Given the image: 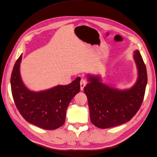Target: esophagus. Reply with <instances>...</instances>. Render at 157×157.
<instances>
[{
  "instance_id": "34e87169",
  "label": "esophagus",
  "mask_w": 157,
  "mask_h": 157,
  "mask_svg": "<svg viewBox=\"0 0 157 157\" xmlns=\"http://www.w3.org/2000/svg\"><path fill=\"white\" fill-rule=\"evenodd\" d=\"M86 84V81L84 79H81L80 80V90H83L84 88L85 87Z\"/></svg>"
}]
</instances>
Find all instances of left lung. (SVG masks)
<instances>
[{"instance_id": "8db88e82", "label": "left lung", "mask_w": 157, "mask_h": 157, "mask_svg": "<svg viewBox=\"0 0 157 157\" xmlns=\"http://www.w3.org/2000/svg\"><path fill=\"white\" fill-rule=\"evenodd\" d=\"M134 58L138 77L136 83L128 90H117L101 82L98 76L88 75L89 83L84 88L88 98L90 120L99 128H108L130 121L144 101L147 82L146 66L138 50Z\"/></svg>"}]
</instances>
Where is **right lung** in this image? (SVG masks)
<instances>
[{
    "label": "right lung",
    "instance_id": "1",
    "mask_svg": "<svg viewBox=\"0 0 157 157\" xmlns=\"http://www.w3.org/2000/svg\"><path fill=\"white\" fill-rule=\"evenodd\" d=\"M21 55L13 66L10 84L14 103L28 122L45 130L62 126L69 103L80 92V78L67 85H58L39 92H33L23 84L20 73Z\"/></svg>",
    "mask_w": 157,
    "mask_h": 157
}]
</instances>
